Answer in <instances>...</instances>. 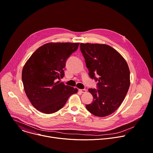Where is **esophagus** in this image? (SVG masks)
<instances>
[{"mask_svg":"<svg viewBox=\"0 0 153 153\" xmlns=\"http://www.w3.org/2000/svg\"><path fill=\"white\" fill-rule=\"evenodd\" d=\"M79 91L81 93H85L87 92V90L85 89H79Z\"/></svg>","mask_w":153,"mask_h":153,"instance_id":"34e87169","label":"esophagus"}]
</instances>
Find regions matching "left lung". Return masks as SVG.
Segmentation results:
<instances>
[{
	"label": "left lung",
	"instance_id": "8db88e82",
	"mask_svg": "<svg viewBox=\"0 0 153 153\" xmlns=\"http://www.w3.org/2000/svg\"><path fill=\"white\" fill-rule=\"evenodd\" d=\"M91 78L98 80V89L88 90L93 96L91 104L86 105L93 115L104 117L113 114L120 106L130 86V71L122 55L105 44L80 43ZM100 77L98 79L95 75Z\"/></svg>",
	"mask_w": 153,
	"mask_h": 153
}]
</instances>
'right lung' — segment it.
<instances>
[{"label": "right lung", "mask_w": 153, "mask_h": 153, "mask_svg": "<svg viewBox=\"0 0 153 153\" xmlns=\"http://www.w3.org/2000/svg\"><path fill=\"white\" fill-rule=\"evenodd\" d=\"M79 43H48L38 48L27 60L22 71L25 93L32 105L46 114L61 109L77 88L57 79L64 76L67 59Z\"/></svg>", "instance_id": "1"}]
</instances>
